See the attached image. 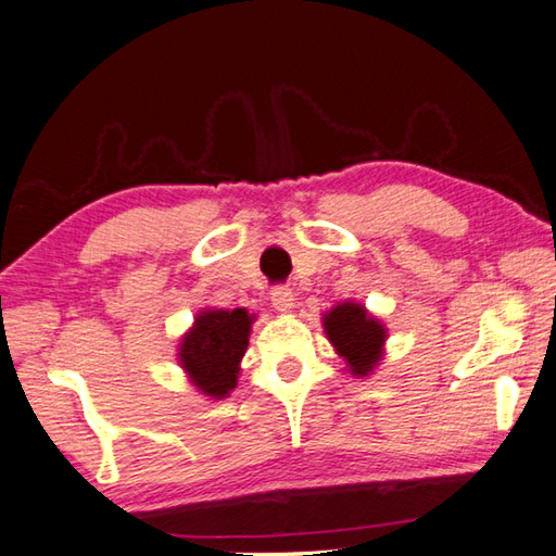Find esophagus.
<instances>
[{
	"instance_id": "34e87169",
	"label": "esophagus",
	"mask_w": 556,
	"mask_h": 556,
	"mask_svg": "<svg viewBox=\"0 0 556 556\" xmlns=\"http://www.w3.org/2000/svg\"><path fill=\"white\" fill-rule=\"evenodd\" d=\"M269 301L279 313H289L293 308V301H296V299H293V291L289 287L279 285V287L269 291Z\"/></svg>"
}]
</instances>
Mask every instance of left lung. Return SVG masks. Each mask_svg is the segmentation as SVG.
Wrapping results in <instances>:
<instances>
[{"mask_svg": "<svg viewBox=\"0 0 556 556\" xmlns=\"http://www.w3.org/2000/svg\"><path fill=\"white\" fill-rule=\"evenodd\" d=\"M325 332L339 356L351 365V372L368 375L382 356L384 327L365 313L363 305L341 303L325 315Z\"/></svg>", "mask_w": 556, "mask_h": 556, "instance_id": "8db88e82", "label": "left lung"}]
</instances>
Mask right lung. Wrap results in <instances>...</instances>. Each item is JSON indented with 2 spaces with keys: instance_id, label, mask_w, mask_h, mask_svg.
<instances>
[{
  "instance_id": "obj_1",
  "label": "right lung",
  "mask_w": 556,
  "mask_h": 556,
  "mask_svg": "<svg viewBox=\"0 0 556 556\" xmlns=\"http://www.w3.org/2000/svg\"><path fill=\"white\" fill-rule=\"evenodd\" d=\"M253 317L243 308L207 311L184 337L181 365L193 384L207 396H227L236 387L239 363L248 349Z\"/></svg>"
}]
</instances>
